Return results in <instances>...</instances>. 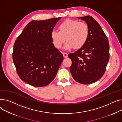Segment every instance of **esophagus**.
<instances>
[{"instance_id":"1","label":"esophagus","mask_w":122,"mask_h":122,"mask_svg":"<svg viewBox=\"0 0 122 122\" xmlns=\"http://www.w3.org/2000/svg\"><path fill=\"white\" fill-rule=\"evenodd\" d=\"M62 54H63V56L64 57V58H67V56H68L67 53H63Z\"/></svg>"}]
</instances>
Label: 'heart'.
Masks as SVG:
<instances>
[{"label":"heart","instance_id":"obj_1","mask_svg":"<svg viewBox=\"0 0 122 122\" xmlns=\"http://www.w3.org/2000/svg\"><path fill=\"white\" fill-rule=\"evenodd\" d=\"M59 31L53 30L51 37L54 46L60 49L65 42L64 49L69 50L74 47L79 49L86 42L89 34L88 25L83 21L67 19L59 26Z\"/></svg>","mask_w":122,"mask_h":122}]
</instances>
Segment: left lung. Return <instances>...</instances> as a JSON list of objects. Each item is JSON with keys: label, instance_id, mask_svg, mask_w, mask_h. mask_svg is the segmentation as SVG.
<instances>
[{"label": "left lung", "instance_id": "1", "mask_svg": "<svg viewBox=\"0 0 122 122\" xmlns=\"http://www.w3.org/2000/svg\"><path fill=\"white\" fill-rule=\"evenodd\" d=\"M87 24L89 34L85 44L68 56L72 61L70 71L74 79L83 84L94 83L104 75L109 60L108 39L92 16L78 17Z\"/></svg>", "mask_w": 122, "mask_h": 122}]
</instances>
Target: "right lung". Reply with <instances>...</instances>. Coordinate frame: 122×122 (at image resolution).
I'll list each match as a JSON object with an SVG mask.
<instances>
[{
  "label": "right lung",
  "mask_w": 122,
  "mask_h": 122,
  "mask_svg": "<svg viewBox=\"0 0 122 122\" xmlns=\"http://www.w3.org/2000/svg\"><path fill=\"white\" fill-rule=\"evenodd\" d=\"M61 18L32 20L14 44L12 58L17 73L21 80L32 86L49 85L63 60L62 54L55 47L51 37Z\"/></svg>",
  "instance_id": "right-lung-1"
}]
</instances>
